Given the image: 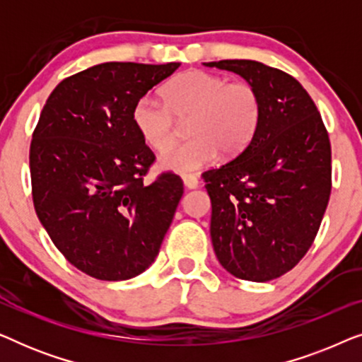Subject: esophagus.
<instances>
[{"label": "esophagus", "mask_w": 362, "mask_h": 362, "mask_svg": "<svg viewBox=\"0 0 362 362\" xmlns=\"http://www.w3.org/2000/svg\"><path fill=\"white\" fill-rule=\"evenodd\" d=\"M182 182H185V186L187 187V189H196V187L199 186V181H197V177L192 176V175L182 176Z\"/></svg>", "instance_id": "34e87169"}]
</instances>
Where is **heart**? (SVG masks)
<instances>
[{"label":"heart","mask_w":362,"mask_h":362,"mask_svg":"<svg viewBox=\"0 0 362 362\" xmlns=\"http://www.w3.org/2000/svg\"><path fill=\"white\" fill-rule=\"evenodd\" d=\"M166 102L141 95L132 110L133 125L143 141L156 151L174 141L177 119H189V142L160 156L163 170L197 171L219 153L237 156L254 140L262 118V100L254 86L229 82L206 71H187L163 88Z\"/></svg>","instance_id":"heart-1"}]
</instances>
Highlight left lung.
Listing matches in <instances>:
<instances>
[{
  "label": "left lung",
  "mask_w": 362,
  "mask_h": 362,
  "mask_svg": "<svg viewBox=\"0 0 362 362\" xmlns=\"http://www.w3.org/2000/svg\"><path fill=\"white\" fill-rule=\"evenodd\" d=\"M204 66L245 78L262 100L250 145L202 175L212 206V247L237 279H279L308 252L328 206V132L308 92L288 74L245 59Z\"/></svg>",
  "instance_id": "left-lung-1"
}]
</instances>
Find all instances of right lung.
I'll return each mask as SVG.
<instances>
[{
	"instance_id": "right-lung-1",
	"label": "right lung",
	"mask_w": 362,
	"mask_h": 362,
	"mask_svg": "<svg viewBox=\"0 0 362 362\" xmlns=\"http://www.w3.org/2000/svg\"><path fill=\"white\" fill-rule=\"evenodd\" d=\"M180 66L98 64L64 78L39 117L29 150L34 209L59 252L93 279L143 274L175 217L181 177L143 182L155 155L132 110Z\"/></svg>"
}]
</instances>
